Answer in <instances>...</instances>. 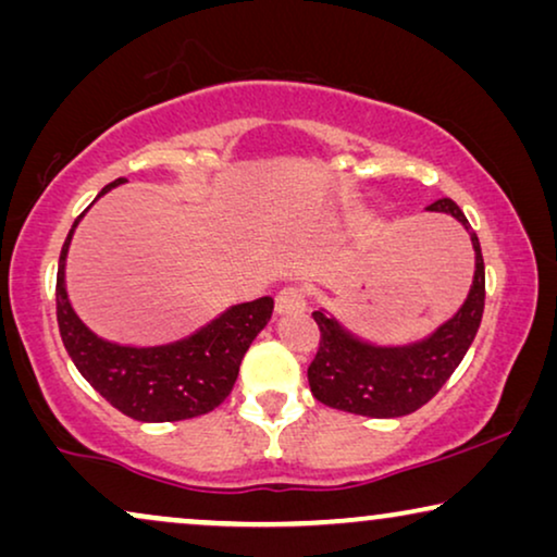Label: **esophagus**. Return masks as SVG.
<instances>
[{"label": "esophagus", "mask_w": 557, "mask_h": 557, "mask_svg": "<svg viewBox=\"0 0 557 557\" xmlns=\"http://www.w3.org/2000/svg\"><path fill=\"white\" fill-rule=\"evenodd\" d=\"M307 309V299H304L299 286H284L276 294V311L278 314H301Z\"/></svg>", "instance_id": "esophagus-1"}]
</instances>
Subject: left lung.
I'll use <instances>...</instances> for the list:
<instances>
[{"label": "left lung", "mask_w": 557, "mask_h": 557, "mask_svg": "<svg viewBox=\"0 0 557 557\" xmlns=\"http://www.w3.org/2000/svg\"><path fill=\"white\" fill-rule=\"evenodd\" d=\"M431 212L459 220L474 246V281L459 311L429 337L408 345H375L357 337L332 311H314L322 339L309 364V387L324 406L368 418H400L425 406L451 377L476 337L484 314V258L459 205L436 200Z\"/></svg>", "instance_id": "left-lung-1"}]
</instances>
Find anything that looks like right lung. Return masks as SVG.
Wrapping results in <instances>:
<instances>
[{"label":"right lung","instance_id":"add662e5","mask_svg":"<svg viewBox=\"0 0 557 557\" xmlns=\"http://www.w3.org/2000/svg\"><path fill=\"white\" fill-rule=\"evenodd\" d=\"M124 182V177L111 182L98 197ZM83 215L73 223L60 250L55 286L60 337L75 368L96 393L134 421H185L215 410L231 395L250 342L269 324L271 296L227 307L189 337L166 345L134 347L98 337L75 314L65 286L67 248Z\"/></svg>","mask_w":557,"mask_h":557}]
</instances>
